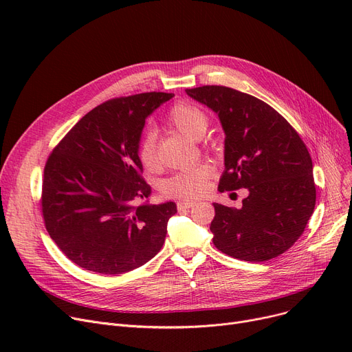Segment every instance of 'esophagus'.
<instances>
[{
  "label": "esophagus",
  "mask_w": 352,
  "mask_h": 352,
  "mask_svg": "<svg viewBox=\"0 0 352 352\" xmlns=\"http://www.w3.org/2000/svg\"><path fill=\"white\" fill-rule=\"evenodd\" d=\"M194 206H195L194 201H178L177 202L178 210H188V208H192Z\"/></svg>",
  "instance_id": "1"
}]
</instances>
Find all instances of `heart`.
Returning <instances> with one entry per match:
<instances>
[{
    "label": "heart",
    "mask_w": 352,
    "mask_h": 352,
    "mask_svg": "<svg viewBox=\"0 0 352 352\" xmlns=\"http://www.w3.org/2000/svg\"><path fill=\"white\" fill-rule=\"evenodd\" d=\"M166 121L177 131L188 138H199L206 133L208 118L204 111L197 105L186 101L175 102L166 113ZM137 157L142 168L146 171H157L160 166L157 155V141L153 133L142 137L137 148ZM212 175L211 166L198 164L190 168L175 173L161 182V192L166 197L181 199H194L204 195L210 188Z\"/></svg>",
    "instance_id": "obj_1"
}]
</instances>
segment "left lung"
<instances>
[{"label": "left lung", "instance_id": "obj_1", "mask_svg": "<svg viewBox=\"0 0 352 352\" xmlns=\"http://www.w3.org/2000/svg\"><path fill=\"white\" fill-rule=\"evenodd\" d=\"M186 91L215 111L226 131L218 191L250 192L241 208L214 204V245L250 263L284 254L302 235L317 199L304 141L271 105L245 92L224 85Z\"/></svg>", "mask_w": 352, "mask_h": 352}]
</instances>
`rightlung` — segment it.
I'll list each match as a JSON object with an SVG mask.
<instances>
[{
	"label": "right lung",
	"mask_w": 352,
	"mask_h": 352,
	"mask_svg": "<svg viewBox=\"0 0 352 352\" xmlns=\"http://www.w3.org/2000/svg\"><path fill=\"white\" fill-rule=\"evenodd\" d=\"M166 92L108 100L91 109L50 154L43 178L45 228L78 267L105 275L133 271L164 245L174 202L141 204L151 194L137 157L145 118Z\"/></svg>",
	"instance_id": "add662e5"
}]
</instances>
